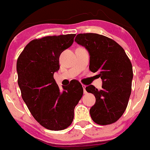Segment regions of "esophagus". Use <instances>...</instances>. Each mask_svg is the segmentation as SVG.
Masks as SVG:
<instances>
[{"label":"esophagus","instance_id":"1","mask_svg":"<svg viewBox=\"0 0 150 150\" xmlns=\"http://www.w3.org/2000/svg\"><path fill=\"white\" fill-rule=\"evenodd\" d=\"M82 87H83V90H84V94H86V93H87V91H86V90H85L86 86H85V85H84V84H83V85H82Z\"/></svg>","mask_w":150,"mask_h":150}]
</instances>
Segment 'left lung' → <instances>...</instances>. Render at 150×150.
Segmentation results:
<instances>
[{
  "mask_svg": "<svg viewBox=\"0 0 150 150\" xmlns=\"http://www.w3.org/2000/svg\"><path fill=\"white\" fill-rule=\"evenodd\" d=\"M75 41L87 49L90 56L89 69L98 72L103 81L101 90L92 84L85 88L96 97V103L90 109L92 120L101 125L114 123L125 112L131 93L130 59L120 44L100 34L79 33Z\"/></svg>",
  "mask_w": 150,
  "mask_h": 150,
  "instance_id": "left-lung-1",
  "label": "left lung"
}]
</instances>
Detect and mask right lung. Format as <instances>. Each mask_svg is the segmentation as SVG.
Returning a JSON list of instances; mask_svg holds the SVG:
<instances>
[{
  "instance_id": "right-lung-1",
  "label": "right lung",
  "mask_w": 150,
  "mask_h": 150,
  "mask_svg": "<svg viewBox=\"0 0 150 150\" xmlns=\"http://www.w3.org/2000/svg\"><path fill=\"white\" fill-rule=\"evenodd\" d=\"M75 35H50L32 40L17 59V81L22 98L35 120L49 130L67 128L83 96L79 81H71L61 92L53 76L60 69V54L72 45Z\"/></svg>"
}]
</instances>
